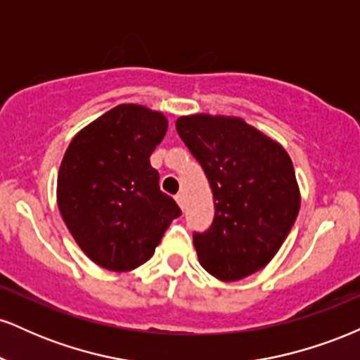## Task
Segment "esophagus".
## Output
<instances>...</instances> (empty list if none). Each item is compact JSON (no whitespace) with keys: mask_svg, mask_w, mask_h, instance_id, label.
Here are the masks:
<instances>
[{"mask_svg":"<svg viewBox=\"0 0 360 360\" xmlns=\"http://www.w3.org/2000/svg\"><path fill=\"white\" fill-rule=\"evenodd\" d=\"M174 200H176V203L181 206V208H183V196H181V194H176L174 196Z\"/></svg>","mask_w":360,"mask_h":360,"instance_id":"34e87169","label":"esophagus"}]
</instances>
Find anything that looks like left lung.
I'll use <instances>...</instances> for the list:
<instances>
[{
    "mask_svg": "<svg viewBox=\"0 0 360 360\" xmlns=\"http://www.w3.org/2000/svg\"><path fill=\"white\" fill-rule=\"evenodd\" d=\"M176 128L205 169L214 200L212 226L193 237L198 260L223 283L260 271L278 254L300 212L291 157L238 117L186 115Z\"/></svg>",
    "mask_w": 360,
    "mask_h": 360,
    "instance_id": "8db88e82",
    "label": "left lung"
}]
</instances>
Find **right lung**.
I'll list each match as a JSON object with an SVG mask.
<instances>
[{
  "label": "right lung",
  "instance_id": "obj_1",
  "mask_svg": "<svg viewBox=\"0 0 360 360\" xmlns=\"http://www.w3.org/2000/svg\"><path fill=\"white\" fill-rule=\"evenodd\" d=\"M167 118L142 105H118L71 140L57 176V206L81 250L108 271L137 269L179 206L159 188L150 155Z\"/></svg>",
  "mask_w": 360,
  "mask_h": 360
}]
</instances>
